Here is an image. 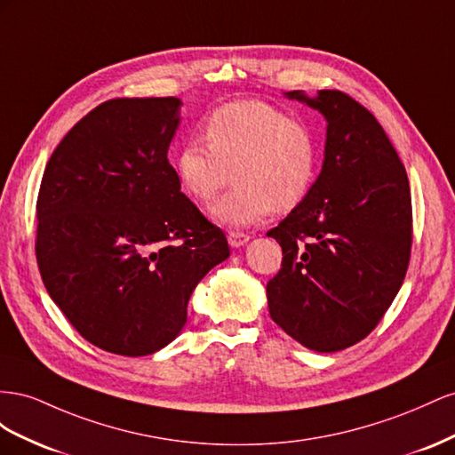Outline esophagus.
I'll use <instances>...</instances> for the list:
<instances>
[{
	"label": "esophagus",
	"instance_id": "esophagus-1",
	"mask_svg": "<svg viewBox=\"0 0 455 455\" xmlns=\"http://www.w3.org/2000/svg\"><path fill=\"white\" fill-rule=\"evenodd\" d=\"M248 240H250V235H245V232H242V230L228 232V243L232 245V248H240V245H243Z\"/></svg>",
	"mask_w": 455,
	"mask_h": 455
}]
</instances>
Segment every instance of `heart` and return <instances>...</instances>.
<instances>
[{"mask_svg": "<svg viewBox=\"0 0 455 455\" xmlns=\"http://www.w3.org/2000/svg\"><path fill=\"white\" fill-rule=\"evenodd\" d=\"M205 145L188 139L175 154V173L190 198L210 202L227 183L235 190L213 207L215 220L248 227L275 210L299 205L313 187L316 145L310 129L265 100H232L204 122Z\"/></svg>", "mask_w": 455, "mask_h": 455, "instance_id": "1", "label": "heart"}]
</instances>
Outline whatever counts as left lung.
<instances>
[{
	"label": "left lung",
	"instance_id": "obj_1",
	"mask_svg": "<svg viewBox=\"0 0 455 455\" xmlns=\"http://www.w3.org/2000/svg\"><path fill=\"white\" fill-rule=\"evenodd\" d=\"M288 97L322 112L328 132L316 183L267 232L283 255L267 283L268 310L303 347L335 353L375 330L404 282L410 183L381 124L358 100L337 89Z\"/></svg>",
	"mask_w": 455,
	"mask_h": 455
}]
</instances>
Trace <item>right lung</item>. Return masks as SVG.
<instances>
[{
    "instance_id": "obj_1",
    "label": "right lung",
    "mask_w": 455,
    "mask_h": 455,
    "mask_svg": "<svg viewBox=\"0 0 455 455\" xmlns=\"http://www.w3.org/2000/svg\"><path fill=\"white\" fill-rule=\"evenodd\" d=\"M179 107L177 97L102 102L59 142L37 194L36 259L51 299L114 355L172 343L194 288L230 255L167 160Z\"/></svg>"
}]
</instances>
